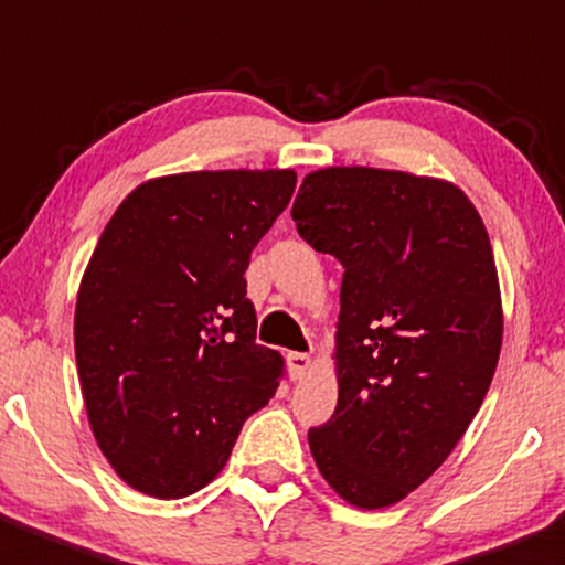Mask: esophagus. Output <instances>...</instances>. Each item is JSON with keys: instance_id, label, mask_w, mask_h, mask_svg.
<instances>
[{"instance_id": "1", "label": "esophagus", "mask_w": 565, "mask_h": 565, "mask_svg": "<svg viewBox=\"0 0 565 565\" xmlns=\"http://www.w3.org/2000/svg\"><path fill=\"white\" fill-rule=\"evenodd\" d=\"M287 366H289V375H292V381H303L306 372L311 370V355L289 353L287 355Z\"/></svg>"}]
</instances>
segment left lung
Masks as SVG:
<instances>
[{"instance_id":"1","label":"left lung","mask_w":565,"mask_h":565,"mask_svg":"<svg viewBox=\"0 0 565 565\" xmlns=\"http://www.w3.org/2000/svg\"><path fill=\"white\" fill-rule=\"evenodd\" d=\"M292 221L344 267L339 399L309 430L311 456L344 502L388 508L447 461L494 377L502 298L489 232L452 182L364 166L306 173Z\"/></svg>"}]
</instances>
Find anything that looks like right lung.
Here are the masks:
<instances>
[{"label": "right lung", "instance_id": "1", "mask_svg": "<svg viewBox=\"0 0 565 565\" xmlns=\"http://www.w3.org/2000/svg\"><path fill=\"white\" fill-rule=\"evenodd\" d=\"M292 168L137 184L98 237L74 311L87 422L126 486L179 500L226 467L284 375L256 344L245 270L295 190Z\"/></svg>", "mask_w": 565, "mask_h": 565}]
</instances>
